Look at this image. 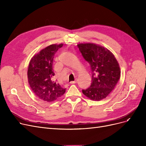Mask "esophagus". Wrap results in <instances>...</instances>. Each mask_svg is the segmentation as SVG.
Wrapping results in <instances>:
<instances>
[{"label":"esophagus","mask_w":146,"mask_h":146,"mask_svg":"<svg viewBox=\"0 0 146 146\" xmlns=\"http://www.w3.org/2000/svg\"><path fill=\"white\" fill-rule=\"evenodd\" d=\"M77 82H78V80L76 79V80H75V81H71V82H70V84H76V83H77Z\"/></svg>","instance_id":"esophagus-1"}]
</instances>
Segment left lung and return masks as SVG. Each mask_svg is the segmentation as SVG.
<instances>
[{
    "instance_id": "8db88e82",
    "label": "left lung",
    "mask_w": 146,
    "mask_h": 146,
    "mask_svg": "<svg viewBox=\"0 0 146 146\" xmlns=\"http://www.w3.org/2000/svg\"><path fill=\"white\" fill-rule=\"evenodd\" d=\"M79 51L92 70V84L84 95L93 101L106 98L115 88L121 76L119 65L110 50L93 43L79 44Z\"/></svg>"
}]
</instances>
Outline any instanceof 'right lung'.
Wrapping results in <instances>:
<instances>
[{
    "label": "right lung",
    "mask_w": 146,
    "mask_h": 146,
    "mask_svg": "<svg viewBox=\"0 0 146 146\" xmlns=\"http://www.w3.org/2000/svg\"><path fill=\"white\" fill-rule=\"evenodd\" d=\"M62 46L63 44L50 45L35 54L30 61L27 72L29 85L35 95L46 102L58 100L66 90L53 79L54 56Z\"/></svg>",
    "instance_id": "obj_1"
}]
</instances>
